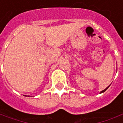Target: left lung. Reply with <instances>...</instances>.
<instances>
[{
	"mask_svg": "<svg viewBox=\"0 0 123 123\" xmlns=\"http://www.w3.org/2000/svg\"><path fill=\"white\" fill-rule=\"evenodd\" d=\"M108 87H109V86H108V87H106V89H105V90H102V92H100V93H103V92H105V91H106V90H107V89H108Z\"/></svg>",
	"mask_w": 123,
	"mask_h": 123,
	"instance_id": "left-lung-1",
	"label": "left lung"
}]
</instances>
